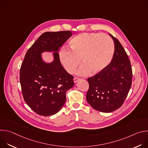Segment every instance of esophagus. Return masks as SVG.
<instances>
[{"label": "esophagus", "mask_w": 148, "mask_h": 148, "mask_svg": "<svg viewBox=\"0 0 148 148\" xmlns=\"http://www.w3.org/2000/svg\"><path fill=\"white\" fill-rule=\"evenodd\" d=\"M80 79V78H77V77H75L74 78V82H77L78 81H79Z\"/></svg>", "instance_id": "esophagus-1"}]
</instances>
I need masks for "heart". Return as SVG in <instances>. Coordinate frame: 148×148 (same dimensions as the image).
Segmentation results:
<instances>
[{
    "label": "heart",
    "mask_w": 148,
    "mask_h": 148,
    "mask_svg": "<svg viewBox=\"0 0 148 148\" xmlns=\"http://www.w3.org/2000/svg\"><path fill=\"white\" fill-rule=\"evenodd\" d=\"M70 50L62 49L59 58L67 71L73 73L81 62H84L78 71L81 75L98 73L111 62L114 53L112 39L106 34L82 33L74 37L70 41Z\"/></svg>",
    "instance_id": "obj_1"
}]
</instances>
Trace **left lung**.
I'll use <instances>...</instances> for the list:
<instances>
[{
  "instance_id": "8db88e82",
  "label": "left lung",
  "mask_w": 148,
  "mask_h": 148,
  "mask_svg": "<svg viewBox=\"0 0 148 148\" xmlns=\"http://www.w3.org/2000/svg\"><path fill=\"white\" fill-rule=\"evenodd\" d=\"M110 35L115 45L112 60L103 70L87 79V102L94 110L102 112H111L122 106L132 79V67L127 54L118 40Z\"/></svg>"
}]
</instances>
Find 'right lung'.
Segmentation results:
<instances>
[{
	"instance_id": "obj_1",
	"label": "right lung",
	"mask_w": 148,
	"mask_h": 148,
	"mask_svg": "<svg viewBox=\"0 0 148 148\" xmlns=\"http://www.w3.org/2000/svg\"><path fill=\"white\" fill-rule=\"evenodd\" d=\"M72 36L70 31L45 32L27 51L20 70L24 100L36 114L50 116L57 113L66 100V92L74 85V77L61 64L58 51ZM54 52V60L45 62L41 53Z\"/></svg>"
}]
</instances>
